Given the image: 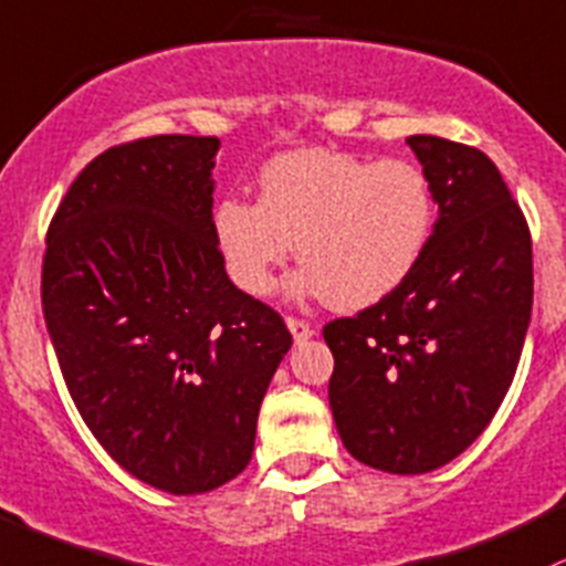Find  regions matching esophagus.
I'll return each instance as SVG.
<instances>
[{"instance_id": "obj_1", "label": "esophagus", "mask_w": 566, "mask_h": 566, "mask_svg": "<svg viewBox=\"0 0 566 566\" xmlns=\"http://www.w3.org/2000/svg\"><path fill=\"white\" fill-rule=\"evenodd\" d=\"M285 324H289V332L294 334L296 343H305V339H310L315 334L313 324H307V321L296 318V315H289V318H285Z\"/></svg>"}]
</instances>
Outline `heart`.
I'll list each match as a JSON object with an SVG mask.
<instances>
[{"label": "heart", "instance_id": "obj_1", "mask_svg": "<svg viewBox=\"0 0 566 566\" xmlns=\"http://www.w3.org/2000/svg\"><path fill=\"white\" fill-rule=\"evenodd\" d=\"M437 202L416 161L291 150L261 169L259 202L223 197L212 212L232 281L266 294L296 253L294 291L361 310L386 300L416 272L434 232Z\"/></svg>", "mask_w": 566, "mask_h": 566}]
</instances>
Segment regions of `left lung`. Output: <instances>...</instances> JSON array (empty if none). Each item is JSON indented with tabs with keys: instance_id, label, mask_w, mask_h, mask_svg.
<instances>
[{
	"instance_id": "obj_1",
	"label": "left lung",
	"mask_w": 566,
	"mask_h": 566,
	"mask_svg": "<svg viewBox=\"0 0 566 566\" xmlns=\"http://www.w3.org/2000/svg\"><path fill=\"white\" fill-rule=\"evenodd\" d=\"M440 218L427 253L378 305L324 326L329 405L354 459L394 475L448 464L513 382L532 318V234L483 150L412 135Z\"/></svg>"
}]
</instances>
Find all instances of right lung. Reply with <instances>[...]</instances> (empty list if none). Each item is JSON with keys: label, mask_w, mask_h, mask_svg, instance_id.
I'll return each instance as SVG.
<instances>
[{"label": "right lung", "mask_w": 566, "mask_h": 566, "mask_svg": "<svg viewBox=\"0 0 566 566\" xmlns=\"http://www.w3.org/2000/svg\"><path fill=\"white\" fill-rule=\"evenodd\" d=\"M218 137L107 148L59 205L42 313L77 412L143 483L205 494L248 467L281 313L229 281L212 229Z\"/></svg>", "instance_id": "1"}]
</instances>
